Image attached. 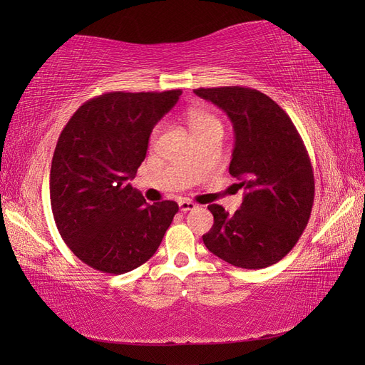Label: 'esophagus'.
<instances>
[{
	"mask_svg": "<svg viewBox=\"0 0 365 365\" xmlns=\"http://www.w3.org/2000/svg\"><path fill=\"white\" fill-rule=\"evenodd\" d=\"M178 205H180V210L181 212H190V210H195L197 205L195 204V202H192V201H180L178 202Z\"/></svg>",
	"mask_w": 365,
	"mask_h": 365,
	"instance_id": "esophagus-1",
	"label": "esophagus"
}]
</instances>
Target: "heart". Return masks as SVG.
I'll list each match as a JSON object with an SVG mask.
<instances>
[{
  "label": "heart",
  "mask_w": 365,
  "mask_h": 365,
  "mask_svg": "<svg viewBox=\"0 0 365 365\" xmlns=\"http://www.w3.org/2000/svg\"><path fill=\"white\" fill-rule=\"evenodd\" d=\"M187 121H189V126L195 137L204 135L207 132H212V130L222 132V121H220V118L213 113L207 111V109H201V108L190 109V111L187 113ZM160 130H161V125H157L152 130L150 138L155 140L157 135L160 134Z\"/></svg>",
  "instance_id": "obj_1"
}]
</instances>
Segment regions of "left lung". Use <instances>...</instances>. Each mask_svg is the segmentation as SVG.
Instances as JSON below:
<instances>
[{"label": "left lung", "mask_w": 365, "mask_h": 365, "mask_svg": "<svg viewBox=\"0 0 365 365\" xmlns=\"http://www.w3.org/2000/svg\"><path fill=\"white\" fill-rule=\"evenodd\" d=\"M196 96L224 109L235 128L230 175L245 190L235 215L208 205L215 224L202 236L215 256L260 269L282 260L311 217L315 181L311 158L292 120L271 97L245 86L197 88Z\"/></svg>", "instance_id": "1"}]
</instances>
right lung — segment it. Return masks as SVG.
Instances as JSON below:
<instances>
[{
	"label": "right lung",
	"instance_id": "obj_1",
	"mask_svg": "<svg viewBox=\"0 0 365 365\" xmlns=\"http://www.w3.org/2000/svg\"><path fill=\"white\" fill-rule=\"evenodd\" d=\"M181 94L105 93L62 129L50 170L51 212L63 242L88 267L114 275L138 268L178 213L175 201L146 204L128 181L146 158L153 126Z\"/></svg>",
	"mask_w": 365,
	"mask_h": 365
}]
</instances>
